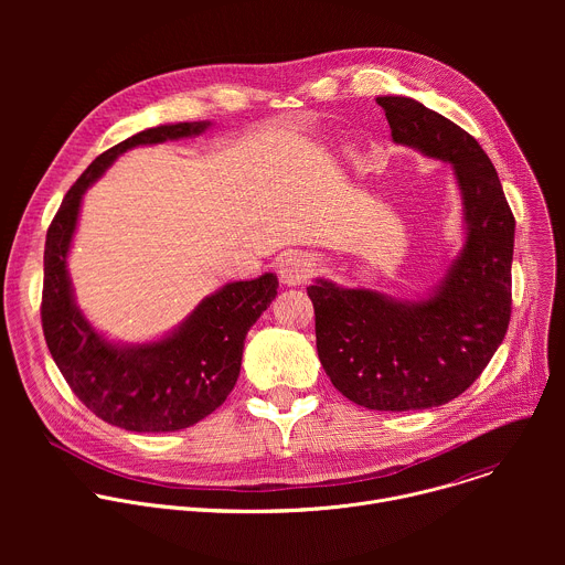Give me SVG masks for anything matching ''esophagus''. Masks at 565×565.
I'll return each instance as SVG.
<instances>
[{
  "instance_id": "34e87169",
  "label": "esophagus",
  "mask_w": 565,
  "mask_h": 565,
  "mask_svg": "<svg viewBox=\"0 0 565 565\" xmlns=\"http://www.w3.org/2000/svg\"><path fill=\"white\" fill-rule=\"evenodd\" d=\"M312 259L308 257V255H303V253H286L281 259H279V264H277V273H279V279H281V284H286V286H299V284H303L308 277H310V273H312Z\"/></svg>"
}]
</instances>
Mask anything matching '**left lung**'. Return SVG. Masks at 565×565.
I'll list each match as a JSON object with an SVG mask.
<instances>
[{"instance_id":"1","label":"left lung","mask_w":565,"mask_h":565,"mask_svg":"<svg viewBox=\"0 0 565 565\" xmlns=\"http://www.w3.org/2000/svg\"><path fill=\"white\" fill-rule=\"evenodd\" d=\"M395 145L451 166L462 248L418 299L315 279L317 355L333 386L375 412L440 407L501 347L512 312L514 216L488 153L458 125L407 96H380Z\"/></svg>"}]
</instances>
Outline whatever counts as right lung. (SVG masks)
I'll return each instance as SVG.
<instances>
[{"label": "right lung", "instance_id": "1", "mask_svg": "<svg viewBox=\"0 0 565 565\" xmlns=\"http://www.w3.org/2000/svg\"><path fill=\"white\" fill-rule=\"evenodd\" d=\"M210 120L145 129L100 153L66 192L44 246L42 329L46 347L73 388L105 423L160 434L196 425L218 409L236 384L250 327L277 297V275L230 281L214 290L163 338L109 340L79 310L66 266L85 192L127 149L201 136Z\"/></svg>", "mask_w": 565, "mask_h": 565}]
</instances>
